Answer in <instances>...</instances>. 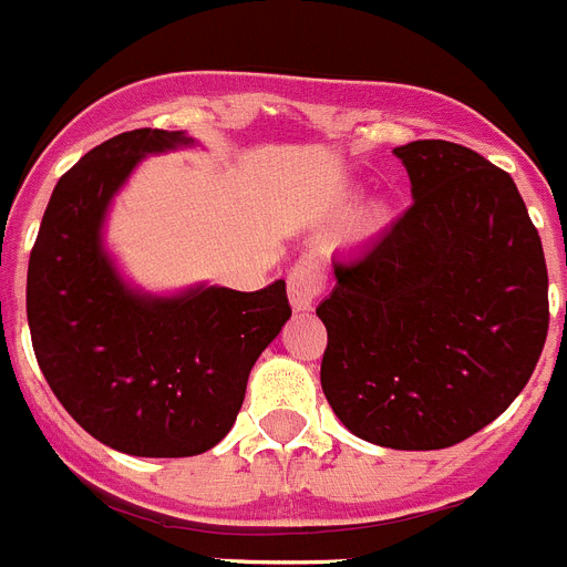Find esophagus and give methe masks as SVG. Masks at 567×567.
I'll return each instance as SVG.
<instances>
[{
	"label": "esophagus",
	"instance_id": "esophagus-1",
	"mask_svg": "<svg viewBox=\"0 0 567 567\" xmlns=\"http://www.w3.org/2000/svg\"><path fill=\"white\" fill-rule=\"evenodd\" d=\"M289 303H292L295 311H306L311 309V303L318 300V295L326 289V275L323 267L318 261H306L295 264L292 272H289Z\"/></svg>",
	"mask_w": 567,
	"mask_h": 567
}]
</instances>
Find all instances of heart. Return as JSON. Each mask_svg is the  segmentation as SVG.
<instances>
[{
	"label": "heart",
	"instance_id": "b5f03b06",
	"mask_svg": "<svg viewBox=\"0 0 567 567\" xmlns=\"http://www.w3.org/2000/svg\"><path fill=\"white\" fill-rule=\"evenodd\" d=\"M371 219H373V221H377V219H379V216H371Z\"/></svg>",
	"mask_w": 567,
	"mask_h": 567
}]
</instances>
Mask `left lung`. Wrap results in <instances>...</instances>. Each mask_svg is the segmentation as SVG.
Masks as SVG:
<instances>
[{
    "mask_svg": "<svg viewBox=\"0 0 567 567\" xmlns=\"http://www.w3.org/2000/svg\"><path fill=\"white\" fill-rule=\"evenodd\" d=\"M413 205L334 261L318 306L320 385L342 424L391 450H444L495 422L548 334L543 241L512 176L458 143L393 148Z\"/></svg>",
    "mask_w": 567,
    "mask_h": 567,
    "instance_id": "8db88e82",
    "label": "left lung"
}]
</instances>
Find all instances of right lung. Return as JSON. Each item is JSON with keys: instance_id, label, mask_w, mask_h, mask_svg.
Masks as SVG:
<instances>
[{"instance_id": "right-lung-1", "label": "right lung", "mask_w": 567, "mask_h": 567, "mask_svg": "<svg viewBox=\"0 0 567 567\" xmlns=\"http://www.w3.org/2000/svg\"><path fill=\"white\" fill-rule=\"evenodd\" d=\"M190 143L185 132L134 128L83 154L50 196L28 267V323L47 385L92 439L143 458L219 444L249 371L292 318L284 280L154 298L126 287L106 256V207L134 165Z\"/></svg>"}]
</instances>
